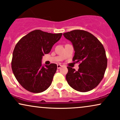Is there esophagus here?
I'll use <instances>...</instances> for the list:
<instances>
[{
  "mask_svg": "<svg viewBox=\"0 0 120 120\" xmlns=\"http://www.w3.org/2000/svg\"><path fill=\"white\" fill-rule=\"evenodd\" d=\"M62 67V65H60V64H57V68L58 69H60V67Z\"/></svg>",
  "mask_w": 120,
  "mask_h": 120,
  "instance_id": "obj_1",
  "label": "esophagus"
}]
</instances>
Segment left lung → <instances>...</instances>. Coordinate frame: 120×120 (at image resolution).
I'll return each instance as SVG.
<instances>
[{
    "instance_id": "left-lung-1",
    "label": "left lung",
    "mask_w": 120,
    "mask_h": 120,
    "mask_svg": "<svg viewBox=\"0 0 120 120\" xmlns=\"http://www.w3.org/2000/svg\"><path fill=\"white\" fill-rule=\"evenodd\" d=\"M63 35L73 44L75 52L72 60L79 63L78 71L67 67L66 80L76 91H91L101 82L107 68L104 47L96 37L87 31L73 30Z\"/></svg>"
}]
</instances>
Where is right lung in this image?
I'll list each match as a JSON object with an SVG mask.
<instances>
[{"mask_svg": "<svg viewBox=\"0 0 120 120\" xmlns=\"http://www.w3.org/2000/svg\"><path fill=\"white\" fill-rule=\"evenodd\" d=\"M62 35L35 30L22 37L15 45L11 68L17 80L26 90L42 92L51 85L57 66L51 63L43 66L42 56L51 52Z\"/></svg>", "mask_w": 120, "mask_h": 120, "instance_id": "obj_1", "label": "right lung"}]
</instances>
